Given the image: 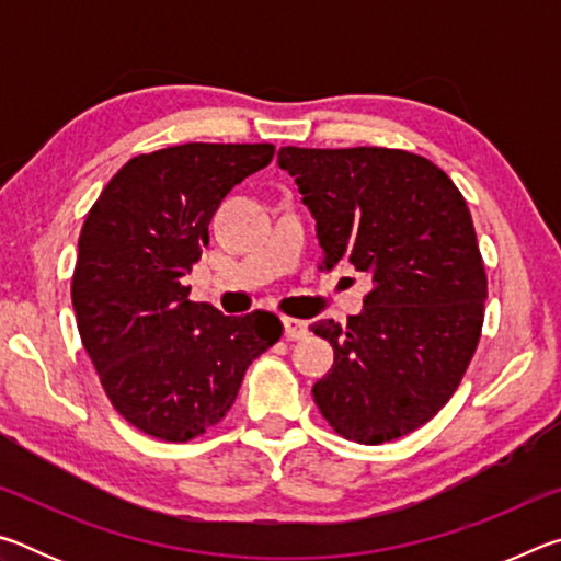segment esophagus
<instances>
[{"mask_svg": "<svg viewBox=\"0 0 561 561\" xmlns=\"http://www.w3.org/2000/svg\"><path fill=\"white\" fill-rule=\"evenodd\" d=\"M282 324H284V339L287 341H299L307 336V331H309L307 324L299 319H282Z\"/></svg>", "mask_w": 561, "mask_h": 561, "instance_id": "obj_1", "label": "esophagus"}]
</instances>
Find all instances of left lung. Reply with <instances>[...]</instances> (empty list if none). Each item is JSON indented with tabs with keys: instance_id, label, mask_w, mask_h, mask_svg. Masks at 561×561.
Segmentation results:
<instances>
[{
	"instance_id": "8db88e82",
	"label": "left lung",
	"mask_w": 561,
	"mask_h": 561,
	"mask_svg": "<svg viewBox=\"0 0 561 561\" xmlns=\"http://www.w3.org/2000/svg\"><path fill=\"white\" fill-rule=\"evenodd\" d=\"M317 220L321 270L371 277L346 327L311 324L334 366L311 388L348 440L413 433L450 401L478 348L488 277L468 203L428 158L396 148H279Z\"/></svg>"
}]
</instances>
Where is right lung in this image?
I'll return each instance as SVG.
<instances>
[{"instance_id":"1","label":"right lung","mask_w":561,"mask_h":561,"mask_svg":"<svg viewBox=\"0 0 561 561\" xmlns=\"http://www.w3.org/2000/svg\"><path fill=\"white\" fill-rule=\"evenodd\" d=\"M272 158V144L136 156L83 222L71 282L83 348L113 408L158 440L185 443L220 423L247 366L282 336L270 311L225 317L190 301L183 284L222 197Z\"/></svg>"}]
</instances>
